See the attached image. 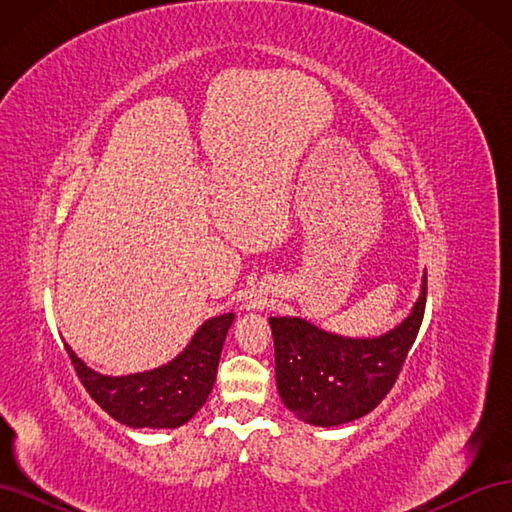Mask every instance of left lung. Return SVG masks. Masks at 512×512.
<instances>
[{"instance_id":"obj_1","label":"left lung","mask_w":512,"mask_h":512,"mask_svg":"<svg viewBox=\"0 0 512 512\" xmlns=\"http://www.w3.org/2000/svg\"><path fill=\"white\" fill-rule=\"evenodd\" d=\"M427 275L410 316L371 339L333 335L301 318H269L275 380L284 406L303 423L335 427L374 410L393 389L421 329Z\"/></svg>"}]
</instances>
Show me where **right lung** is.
<instances>
[{"label": "right lung", "instance_id": "obj_1", "mask_svg": "<svg viewBox=\"0 0 512 512\" xmlns=\"http://www.w3.org/2000/svg\"><path fill=\"white\" fill-rule=\"evenodd\" d=\"M232 320L235 314L207 320L196 331L188 348L170 363L143 374L119 378L96 374L68 344L64 346L76 376L108 416L128 427L173 429L188 423L207 401Z\"/></svg>", "mask_w": 512, "mask_h": 512}]
</instances>
